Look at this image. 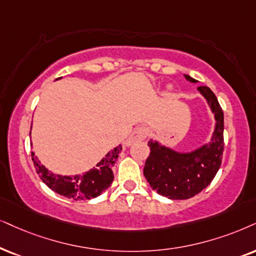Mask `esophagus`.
<instances>
[{"label": "esophagus", "mask_w": 256, "mask_h": 256, "mask_svg": "<svg viewBox=\"0 0 256 256\" xmlns=\"http://www.w3.org/2000/svg\"><path fill=\"white\" fill-rule=\"evenodd\" d=\"M146 137H148V128H144V126H137V128L132 131V134H130V137H128V140H126V144L131 145L136 143V142L144 140Z\"/></svg>", "instance_id": "34e87169"}]
</instances>
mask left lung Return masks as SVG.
<instances>
[{
  "mask_svg": "<svg viewBox=\"0 0 256 256\" xmlns=\"http://www.w3.org/2000/svg\"><path fill=\"white\" fill-rule=\"evenodd\" d=\"M190 82H197L184 74ZM214 113L215 128L209 143L192 152H177L150 140V156L144 166V176L154 190L171 200H186L202 192L214 180L221 166L223 143V111L212 90L197 87Z\"/></svg>",
  "mask_w": 256,
  "mask_h": 256,
  "instance_id": "1",
  "label": "left lung"
}]
</instances>
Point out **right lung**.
<instances>
[{
	"mask_svg": "<svg viewBox=\"0 0 256 256\" xmlns=\"http://www.w3.org/2000/svg\"><path fill=\"white\" fill-rule=\"evenodd\" d=\"M122 150V145H118L117 148L108 151V154H105V157L93 169L82 174H74V176H62V174L50 172L46 166H42L33 151H32V160L42 182L53 192L67 198H73L74 200H90L99 196L111 186L114 178L112 168L114 166Z\"/></svg>",
	"mask_w": 256,
	"mask_h": 256,
	"instance_id": "add662e5",
	"label": "right lung"
}]
</instances>
